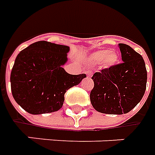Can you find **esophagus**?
<instances>
[{
    "mask_svg": "<svg viewBox=\"0 0 155 155\" xmlns=\"http://www.w3.org/2000/svg\"><path fill=\"white\" fill-rule=\"evenodd\" d=\"M86 74H87V76H88V77H90V76L91 75V72L90 71V70H88V71H86Z\"/></svg>",
    "mask_w": 155,
    "mask_h": 155,
    "instance_id": "obj_1",
    "label": "esophagus"
}]
</instances>
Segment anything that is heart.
Returning a JSON list of instances; mask_svg holds the SVG:
<instances>
[{
    "label": "heart",
    "mask_w": 155,
    "mask_h": 155,
    "mask_svg": "<svg viewBox=\"0 0 155 155\" xmlns=\"http://www.w3.org/2000/svg\"><path fill=\"white\" fill-rule=\"evenodd\" d=\"M118 55L114 51L108 50H99L93 52L90 57V62L92 64H103L106 67H111L117 63Z\"/></svg>",
    "instance_id": "1"
}]
</instances>
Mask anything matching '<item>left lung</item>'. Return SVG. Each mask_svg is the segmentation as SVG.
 <instances>
[{"instance_id": "1", "label": "left lung", "mask_w": 155, "mask_h": 155, "mask_svg": "<svg viewBox=\"0 0 155 155\" xmlns=\"http://www.w3.org/2000/svg\"><path fill=\"white\" fill-rule=\"evenodd\" d=\"M121 64L96 72L90 93L91 105L108 114L130 112L142 100L146 90L147 69L143 57L130 46L120 43Z\"/></svg>"}]
</instances>
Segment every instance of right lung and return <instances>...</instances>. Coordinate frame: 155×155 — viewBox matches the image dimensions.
<instances>
[{
  "instance_id": "add662e5",
  "label": "right lung",
  "mask_w": 155,
  "mask_h": 155,
  "mask_svg": "<svg viewBox=\"0 0 155 155\" xmlns=\"http://www.w3.org/2000/svg\"><path fill=\"white\" fill-rule=\"evenodd\" d=\"M69 47L41 41L18 53L11 72L12 97L32 114L52 113L62 108L65 92L86 77L70 74L62 67Z\"/></svg>"
}]
</instances>
